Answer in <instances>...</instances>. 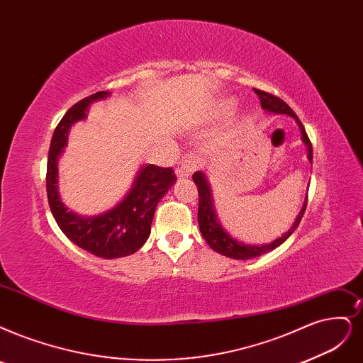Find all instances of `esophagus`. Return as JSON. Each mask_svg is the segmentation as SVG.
I'll return each mask as SVG.
<instances>
[{
  "label": "esophagus",
  "mask_w": 363,
  "mask_h": 363,
  "mask_svg": "<svg viewBox=\"0 0 363 363\" xmlns=\"http://www.w3.org/2000/svg\"><path fill=\"white\" fill-rule=\"evenodd\" d=\"M197 164L196 161L193 158H189L185 161H181V163L177 164V167H174V173H177V177L181 179V178H189L193 174V172L196 170Z\"/></svg>",
  "instance_id": "1"
}]
</instances>
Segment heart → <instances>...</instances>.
I'll list each match as a JSON object with an SVG mask.
<instances>
[{
    "instance_id": "heart-1",
    "label": "heart",
    "mask_w": 363,
    "mask_h": 363,
    "mask_svg": "<svg viewBox=\"0 0 363 363\" xmlns=\"http://www.w3.org/2000/svg\"><path fill=\"white\" fill-rule=\"evenodd\" d=\"M224 104H225L227 107H232V106H233V101H225Z\"/></svg>"
}]
</instances>
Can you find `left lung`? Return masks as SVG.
Listing matches in <instances>:
<instances>
[{
    "mask_svg": "<svg viewBox=\"0 0 363 363\" xmlns=\"http://www.w3.org/2000/svg\"><path fill=\"white\" fill-rule=\"evenodd\" d=\"M254 92L257 94L260 99V104L262 109L266 113L271 115H287L290 118H293L296 121V124L299 125L301 130V136H302V142L306 146V155H308V161L313 164V146L310 139H308V134L302 125V123L299 121V118L296 116L290 106L287 103H284L281 99L272 96V94L263 92L260 89H254ZM193 181L197 185L199 190V213H197V221H199V227H200V233L205 238V240L208 242V245L223 256L229 257V259H235V260H250L254 257L263 256V254L269 252L272 250H275L277 247H279L281 244L290 238V235L296 230V227L299 225L303 212L306 208V200H308V193L305 196L303 205L299 211V213L294 218V221L291 223L290 229L287 232H284L279 238L271 240V242L266 244H245L242 240H239L238 238H233L229 232H227L224 227L220 223L218 213L216 211V203H213V197H212V190H211V184L208 181V177L205 172H196L193 174Z\"/></svg>",
    "mask_w": 363,
    "mask_h": 363,
    "instance_id": "obj_1",
    "label": "left lung"
}]
</instances>
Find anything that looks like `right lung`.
Segmentation results:
<instances>
[{
    "label": "right lung",
    "mask_w": 363,
    "mask_h": 363,
    "mask_svg": "<svg viewBox=\"0 0 363 363\" xmlns=\"http://www.w3.org/2000/svg\"><path fill=\"white\" fill-rule=\"evenodd\" d=\"M109 96V91L96 92L65 112L50 140L46 190L52 216L62 233L92 256L112 260L130 256L143 247L151 233L155 208L177 182V177L170 167L146 163L138 170L127 194L112 208L94 216H82L65 206L58 189V161L67 146L69 131L79 121L86 119L91 104Z\"/></svg>",
    "instance_id": "1"
}]
</instances>
